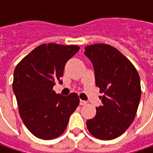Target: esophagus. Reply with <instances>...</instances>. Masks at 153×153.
<instances>
[{"instance_id": "esophagus-1", "label": "esophagus", "mask_w": 153, "mask_h": 153, "mask_svg": "<svg viewBox=\"0 0 153 153\" xmlns=\"http://www.w3.org/2000/svg\"><path fill=\"white\" fill-rule=\"evenodd\" d=\"M86 103H87V102L85 101V100H80V101H79V104H80V105H85Z\"/></svg>"}]
</instances>
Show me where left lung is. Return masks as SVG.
Here are the masks:
<instances>
[{"label": "left lung", "mask_w": 153, "mask_h": 153, "mask_svg": "<svg viewBox=\"0 0 153 153\" xmlns=\"http://www.w3.org/2000/svg\"><path fill=\"white\" fill-rule=\"evenodd\" d=\"M91 62L102 105L86 122L94 137L103 140L117 138L134 122L141 97L140 79L134 66L116 48L104 43L85 47Z\"/></svg>", "instance_id": "obj_1"}]
</instances>
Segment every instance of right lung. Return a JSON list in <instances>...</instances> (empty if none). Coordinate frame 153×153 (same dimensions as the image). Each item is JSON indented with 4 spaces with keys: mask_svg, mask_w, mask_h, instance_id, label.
Masks as SVG:
<instances>
[{
    "mask_svg": "<svg viewBox=\"0 0 153 153\" xmlns=\"http://www.w3.org/2000/svg\"><path fill=\"white\" fill-rule=\"evenodd\" d=\"M79 50L76 45L43 43L17 65L13 90L20 117L30 133L42 140H52L63 133L79 98L53 91L56 82L62 84L65 65Z\"/></svg>",
    "mask_w": 153,
    "mask_h": 153,
    "instance_id": "1",
    "label": "right lung"
}]
</instances>
